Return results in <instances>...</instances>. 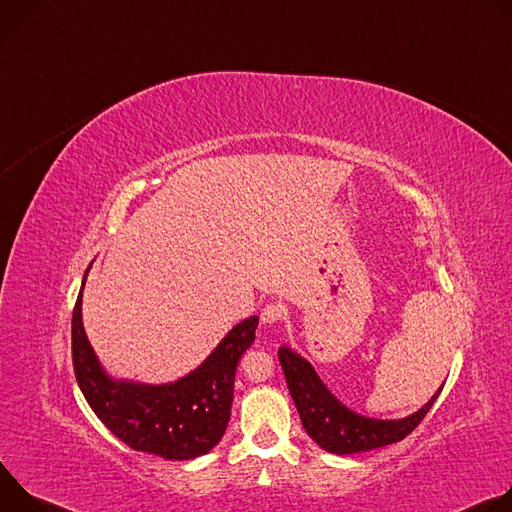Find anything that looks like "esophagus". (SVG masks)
I'll return each instance as SVG.
<instances>
[{
  "instance_id": "1",
  "label": "esophagus",
  "mask_w": 512,
  "mask_h": 512,
  "mask_svg": "<svg viewBox=\"0 0 512 512\" xmlns=\"http://www.w3.org/2000/svg\"><path fill=\"white\" fill-rule=\"evenodd\" d=\"M287 312H285V306L277 304V302H271L267 304L263 310H261V322L263 324H277L281 320H285Z\"/></svg>"
}]
</instances>
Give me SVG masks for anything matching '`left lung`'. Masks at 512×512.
I'll return each mask as SVG.
<instances>
[{"label":"left lung","mask_w":512,"mask_h":512,"mask_svg":"<svg viewBox=\"0 0 512 512\" xmlns=\"http://www.w3.org/2000/svg\"><path fill=\"white\" fill-rule=\"evenodd\" d=\"M285 383L291 399H294L302 425L312 440L330 454H358L375 448H383L407 437L427 415L435 403L437 391L425 407L417 413L397 419V421H379L362 417L346 409L320 381L312 364L304 360L294 350L281 346L277 350Z\"/></svg>","instance_id":"1"}]
</instances>
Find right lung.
Wrapping results in <instances>:
<instances>
[{"label": "right lung", "mask_w": 512, "mask_h": 512, "mask_svg": "<svg viewBox=\"0 0 512 512\" xmlns=\"http://www.w3.org/2000/svg\"><path fill=\"white\" fill-rule=\"evenodd\" d=\"M83 287L72 310V367L91 409L137 452L166 460L208 454L227 431L235 371L241 354L255 342L257 316L237 324L188 377L170 385H137L103 373L83 328Z\"/></svg>", "instance_id": "obj_1"}]
</instances>
